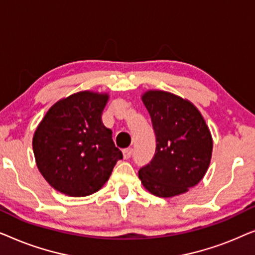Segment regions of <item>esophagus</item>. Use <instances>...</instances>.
<instances>
[{
	"mask_svg": "<svg viewBox=\"0 0 255 255\" xmlns=\"http://www.w3.org/2000/svg\"><path fill=\"white\" fill-rule=\"evenodd\" d=\"M132 153H133V149H132L131 147L124 148V149H123V156H124V159H128V158H131Z\"/></svg>",
	"mask_w": 255,
	"mask_h": 255,
	"instance_id": "obj_1",
	"label": "esophagus"
}]
</instances>
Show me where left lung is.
<instances>
[{"mask_svg": "<svg viewBox=\"0 0 255 255\" xmlns=\"http://www.w3.org/2000/svg\"><path fill=\"white\" fill-rule=\"evenodd\" d=\"M141 100L151 116L156 147L151 162L139 169V179L158 197L184 194L203 179L210 165V130L197 108L182 97L147 90Z\"/></svg>", "mask_w": 255, "mask_h": 255, "instance_id": "8db88e82", "label": "left lung"}]
</instances>
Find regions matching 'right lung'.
Here are the masks:
<instances>
[{
	"label": "right lung",
	"mask_w": 255,
	"mask_h": 255,
	"mask_svg": "<svg viewBox=\"0 0 255 255\" xmlns=\"http://www.w3.org/2000/svg\"><path fill=\"white\" fill-rule=\"evenodd\" d=\"M106 93L79 92L54 103L38 125L32 147L51 187L72 197L96 193L123 154L102 123Z\"/></svg>",
	"instance_id": "obj_1"
}]
</instances>
